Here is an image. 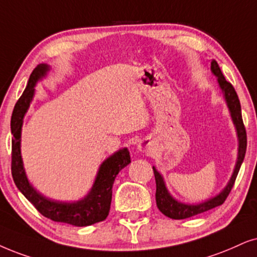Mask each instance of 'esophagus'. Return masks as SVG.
Instances as JSON below:
<instances>
[{"label":"esophagus","instance_id":"obj_1","mask_svg":"<svg viewBox=\"0 0 257 257\" xmlns=\"http://www.w3.org/2000/svg\"><path fill=\"white\" fill-rule=\"evenodd\" d=\"M138 149L140 152L145 153V152H148V144L147 141H141L140 144L138 145Z\"/></svg>","mask_w":257,"mask_h":257}]
</instances>
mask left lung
<instances>
[{
    "instance_id": "obj_1",
    "label": "left lung",
    "mask_w": 257,
    "mask_h": 257,
    "mask_svg": "<svg viewBox=\"0 0 257 257\" xmlns=\"http://www.w3.org/2000/svg\"><path fill=\"white\" fill-rule=\"evenodd\" d=\"M211 72L213 76L217 78V84L220 92L223 93V98L225 100L226 106L230 112V117L235 126L236 135H237V142H238V148H237V160L235 164V168L230 177V180L228 184L225 185V187L216 196L209 198V199L200 201L197 204H186L181 203V201L177 200L170 193V191L167 190L166 183H165L164 177L160 174L157 168L153 166V171H154V177H155V183H157V192H155V199H157V206L158 209L164 213L165 216L170 217L172 219H185L188 217H192L199 213L209 211L213 207L222 205L224 200L226 199L228 194L231 191L235 183L237 174H238L239 168L243 160H244V155L246 151V133L244 124H243L242 119V112H241V103H239L238 96H237L235 89L229 82H226V79L224 78L222 71H220L218 64L216 60H212L211 63Z\"/></svg>"
}]
</instances>
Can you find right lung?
Returning a JSON list of instances; mask_svg holds the SVG:
<instances>
[{
    "label": "right lung",
    "instance_id": "1",
    "mask_svg": "<svg viewBox=\"0 0 257 257\" xmlns=\"http://www.w3.org/2000/svg\"><path fill=\"white\" fill-rule=\"evenodd\" d=\"M51 66L39 64L29 77L28 84L14 106L11 119L12 129V174L19 191L31 201L42 216L54 222L74 226H87L102 222L109 215L112 197V185L119 171L131 164L128 148L118 149L100 164L92 187L82 199L73 201L54 200L39 192L28 180L21 155V133L25 115L35 95L38 82L47 77Z\"/></svg>",
    "mask_w": 257,
    "mask_h": 257
}]
</instances>
